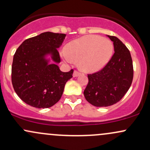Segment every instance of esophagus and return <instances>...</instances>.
Here are the masks:
<instances>
[{"mask_svg":"<svg viewBox=\"0 0 150 150\" xmlns=\"http://www.w3.org/2000/svg\"><path fill=\"white\" fill-rule=\"evenodd\" d=\"M80 75V72H79L78 71H77V70H75L73 72V77H78L79 75Z\"/></svg>","mask_w":150,"mask_h":150,"instance_id":"esophagus-1","label":"esophagus"}]
</instances>
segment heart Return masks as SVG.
Returning a JSON list of instances; mask_svg holds the SVG:
<instances>
[{
  "instance_id": "heart-1",
  "label": "heart",
  "mask_w": 150,
  "mask_h": 150,
  "mask_svg": "<svg viewBox=\"0 0 150 150\" xmlns=\"http://www.w3.org/2000/svg\"><path fill=\"white\" fill-rule=\"evenodd\" d=\"M114 46L112 41L97 35L83 36L67 43L64 59L70 62L79 60L82 70L93 72L101 70L112 56Z\"/></svg>"
}]
</instances>
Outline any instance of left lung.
<instances>
[{
	"label": "left lung",
	"instance_id": "8db88e82",
	"mask_svg": "<svg viewBox=\"0 0 150 150\" xmlns=\"http://www.w3.org/2000/svg\"><path fill=\"white\" fill-rule=\"evenodd\" d=\"M113 42L115 53L100 71L89 74L84 95L95 107H108L119 102L130 88L133 79L132 60L129 50L115 36L108 35Z\"/></svg>",
	"mask_w": 150,
	"mask_h": 150
}]
</instances>
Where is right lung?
Here are the masks:
<instances>
[{"mask_svg":"<svg viewBox=\"0 0 150 150\" xmlns=\"http://www.w3.org/2000/svg\"><path fill=\"white\" fill-rule=\"evenodd\" d=\"M65 34L42 33L26 39L13 56L11 80L14 90L26 104L36 108H48L61 98L65 83L72 78L73 70L64 72L59 68L57 48ZM50 55L54 62L49 63Z\"/></svg>","mask_w":150,"mask_h":150,"instance_id":"right-lung-1","label":"right lung"}]
</instances>
